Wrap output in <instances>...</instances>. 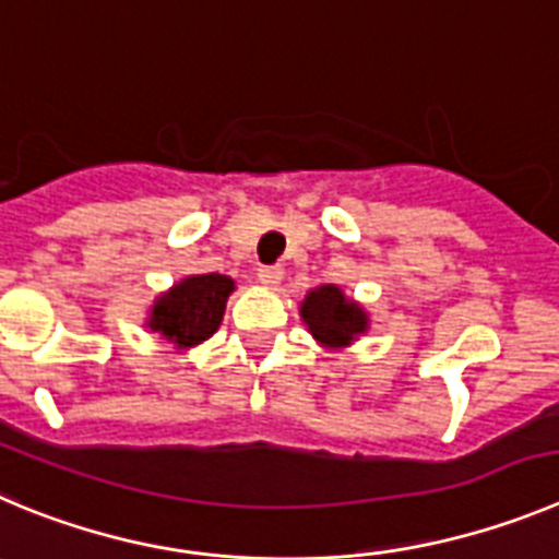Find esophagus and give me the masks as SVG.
<instances>
[{
	"label": "esophagus",
	"instance_id": "obj_1",
	"mask_svg": "<svg viewBox=\"0 0 559 559\" xmlns=\"http://www.w3.org/2000/svg\"><path fill=\"white\" fill-rule=\"evenodd\" d=\"M281 278H284V270L275 264V267H259V281H262L264 286H270V289H275V286L281 284Z\"/></svg>",
	"mask_w": 559,
	"mask_h": 559
}]
</instances>
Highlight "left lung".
<instances>
[{
	"mask_svg": "<svg viewBox=\"0 0 559 559\" xmlns=\"http://www.w3.org/2000/svg\"><path fill=\"white\" fill-rule=\"evenodd\" d=\"M300 320L325 350H344L369 331V311L336 284L314 286L300 304Z\"/></svg>",
	"mask_w": 559,
	"mask_h": 559,
	"instance_id": "8db88e82",
	"label": "left lung"
}]
</instances>
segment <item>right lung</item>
Masks as SVG:
<instances>
[{
	"label": "right lung",
	"instance_id": "1",
	"mask_svg": "<svg viewBox=\"0 0 559 559\" xmlns=\"http://www.w3.org/2000/svg\"><path fill=\"white\" fill-rule=\"evenodd\" d=\"M237 289L231 275L195 273L159 292L151 304L143 325L159 333L174 350H192L215 336L226 314L228 295Z\"/></svg>",
	"mask_w": 559,
	"mask_h": 559
}]
</instances>
